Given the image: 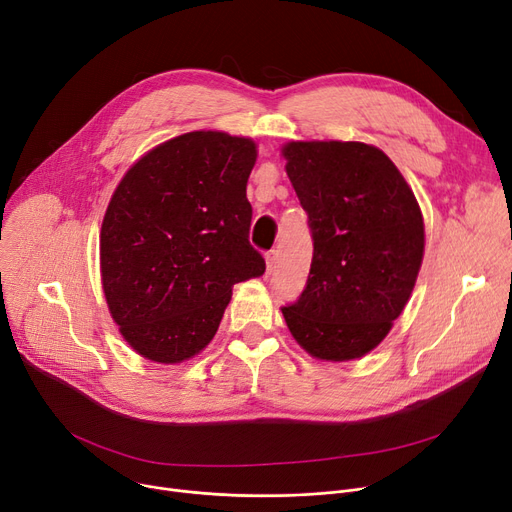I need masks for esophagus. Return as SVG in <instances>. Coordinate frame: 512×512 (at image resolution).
<instances>
[{
  "instance_id": "esophagus-1",
  "label": "esophagus",
  "mask_w": 512,
  "mask_h": 512,
  "mask_svg": "<svg viewBox=\"0 0 512 512\" xmlns=\"http://www.w3.org/2000/svg\"><path fill=\"white\" fill-rule=\"evenodd\" d=\"M276 263H278V255H276V251H270L268 255H265V265H268V274H272V272H274Z\"/></svg>"
}]
</instances>
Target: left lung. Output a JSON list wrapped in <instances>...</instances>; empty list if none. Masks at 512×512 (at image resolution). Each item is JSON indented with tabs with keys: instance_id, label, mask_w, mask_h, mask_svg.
<instances>
[{
	"instance_id": "8db88e82",
	"label": "left lung",
	"mask_w": 512,
	"mask_h": 512,
	"mask_svg": "<svg viewBox=\"0 0 512 512\" xmlns=\"http://www.w3.org/2000/svg\"><path fill=\"white\" fill-rule=\"evenodd\" d=\"M282 154L314 240L307 284L282 316L314 358H362L387 337L412 295L425 253L420 207L374 146L288 142Z\"/></svg>"
}]
</instances>
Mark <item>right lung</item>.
<instances>
[{
    "mask_svg": "<svg viewBox=\"0 0 512 512\" xmlns=\"http://www.w3.org/2000/svg\"><path fill=\"white\" fill-rule=\"evenodd\" d=\"M249 138L190 131L133 165L110 198L100 272L110 316L146 360L180 364L219 328L232 286L265 272L249 242Z\"/></svg>",
    "mask_w": 512,
    "mask_h": 512,
    "instance_id": "add662e5",
    "label": "right lung"
}]
</instances>
